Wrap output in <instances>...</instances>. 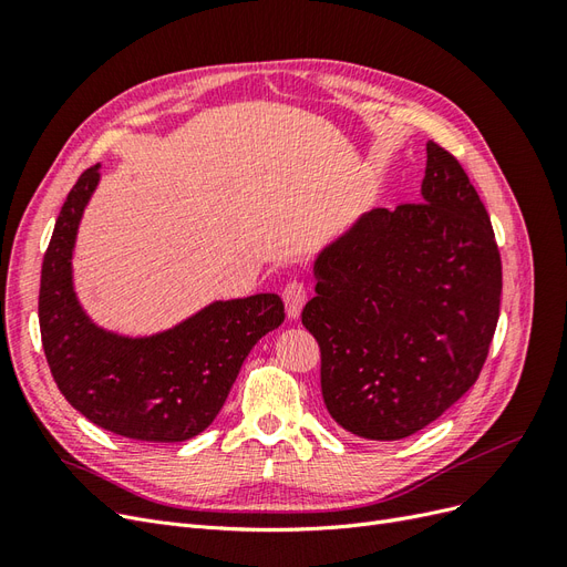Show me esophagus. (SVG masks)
I'll return each mask as SVG.
<instances>
[{
    "instance_id": "esophagus-1",
    "label": "esophagus",
    "mask_w": 567,
    "mask_h": 567,
    "mask_svg": "<svg viewBox=\"0 0 567 567\" xmlns=\"http://www.w3.org/2000/svg\"><path fill=\"white\" fill-rule=\"evenodd\" d=\"M284 302H286V315L288 319H298L302 305L307 302V288L302 281H288L281 290Z\"/></svg>"
}]
</instances>
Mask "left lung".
I'll return each instance as SVG.
<instances>
[{"label": "left lung", "instance_id": "obj_1", "mask_svg": "<svg viewBox=\"0 0 567 567\" xmlns=\"http://www.w3.org/2000/svg\"><path fill=\"white\" fill-rule=\"evenodd\" d=\"M421 203L375 208L315 262L302 323L321 350L333 421L402 440L477 381L502 302V257L468 175L427 142Z\"/></svg>", "mask_w": 567, "mask_h": 567}]
</instances>
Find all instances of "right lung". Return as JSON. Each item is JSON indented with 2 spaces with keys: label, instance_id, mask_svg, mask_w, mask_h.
Here are the masks:
<instances>
[{
  "label": "right lung",
  "instance_id": "right-lung-1",
  "mask_svg": "<svg viewBox=\"0 0 567 567\" xmlns=\"http://www.w3.org/2000/svg\"><path fill=\"white\" fill-rule=\"evenodd\" d=\"M99 165L84 169L59 213L42 262L40 333L63 398L104 431L142 442H184L225 404L255 342L284 321L274 293L217 300L175 329L125 338L99 329L73 290V246Z\"/></svg>",
  "mask_w": 567,
  "mask_h": 567
}]
</instances>
